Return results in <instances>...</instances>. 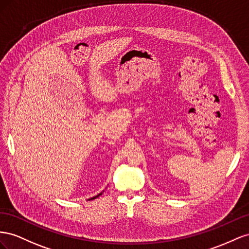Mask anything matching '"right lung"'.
Listing matches in <instances>:
<instances>
[{"label":"right lung","mask_w":249,"mask_h":249,"mask_svg":"<svg viewBox=\"0 0 249 249\" xmlns=\"http://www.w3.org/2000/svg\"><path fill=\"white\" fill-rule=\"evenodd\" d=\"M102 193H100V194H99V195H97V196H95V197H93V198H90V199H89V200H93V199H95V198H97V197H99V196H100Z\"/></svg>","instance_id":"1"}]
</instances>
